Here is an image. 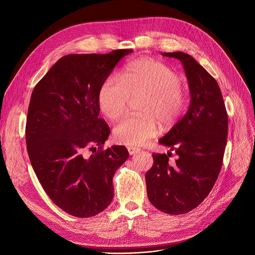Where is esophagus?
<instances>
[{
    "label": "esophagus",
    "instance_id": "obj_1",
    "mask_svg": "<svg viewBox=\"0 0 255 255\" xmlns=\"http://www.w3.org/2000/svg\"><path fill=\"white\" fill-rule=\"evenodd\" d=\"M128 152L130 155H134L135 153L139 152V149L135 148V146H128Z\"/></svg>",
    "mask_w": 255,
    "mask_h": 255
}]
</instances>
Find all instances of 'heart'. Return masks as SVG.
<instances>
[{
  "mask_svg": "<svg viewBox=\"0 0 255 255\" xmlns=\"http://www.w3.org/2000/svg\"><path fill=\"white\" fill-rule=\"evenodd\" d=\"M138 103L139 116L127 117L115 127L119 143L140 145L158 132V120L172 125L182 115L186 98L177 72L158 61L142 58L131 62L121 77H107L98 93L101 113L111 121L122 117L132 99Z\"/></svg>",
  "mask_w": 255,
  "mask_h": 255,
  "instance_id": "heart-1",
  "label": "heart"
}]
</instances>
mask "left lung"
<instances>
[{"label": "left lung", "instance_id": "left-lung-1", "mask_svg": "<svg viewBox=\"0 0 255 255\" xmlns=\"http://www.w3.org/2000/svg\"><path fill=\"white\" fill-rule=\"evenodd\" d=\"M162 56L181 61L190 91L186 115L159 142L175 151L178 159L168 162L171 152L154 154L145 173L151 204L171 215L196 208L209 195L222 166L229 117L217 82L194 58L182 51Z\"/></svg>", "mask_w": 255, "mask_h": 255}]
</instances>
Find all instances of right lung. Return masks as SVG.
Wrapping results in <instances>:
<instances>
[{
    "instance_id": "obj_1",
    "label": "right lung",
    "mask_w": 255,
    "mask_h": 255,
    "mask_svg": "<svg viewBox=\"0 0 255 255\" xmlns=\"http://www.w3.org/2000/svg\"><path fill=\"white\" fill-rule=\"evenodd\" d=\"M131 52L64 56L33 90L25 125L30 161L53 204L72 216H95L111 205L113 177L129 157L124 145L102 150L111 129L98 117V93Z\"/></svg>"
}]
</instances>
